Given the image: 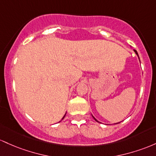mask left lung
I'll list each match as a JSON object with an SVG mask.
<instances>
[{
  "label": "left lung",
  "instance_id": "8db88e82",
  "mask_svg": "<svg viewBox=\"0 0 156 156\" xmlns=\"http://www.w3.org/2000/svg\"><path fill=\"white\" fill-rule=\"evenodd\" d=\"M134 51H135V52H136V55H138V57H139V55H138L137 51H136V50H134ZM93 117H94V116H93ZM94 119H95L96 121H97V122H98V121H97V119H95V118H94Z\"/></svg>",
  "mask_w": 156,
  "mask_h": 156
}]
</instances>
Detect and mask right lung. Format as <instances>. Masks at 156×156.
Listing matches in <instances>:
<instances>
[{
    "label": "right lung",
    "instance_id": "right-lung-1",
    "mask_svg": "<svg viewBox=\"0 0 156 156\" xmlns=\"http://www.w3.org/2000/svg\"><path fill=\"white\" fill-rule=\"evenodd\" d=\"M65 116H66V115H65ZM65 116H63V118H62V119H64V117H65Z\"/></svg>",
    "mask_w": 156,
    "mask_h": 156
}]
</instances>
